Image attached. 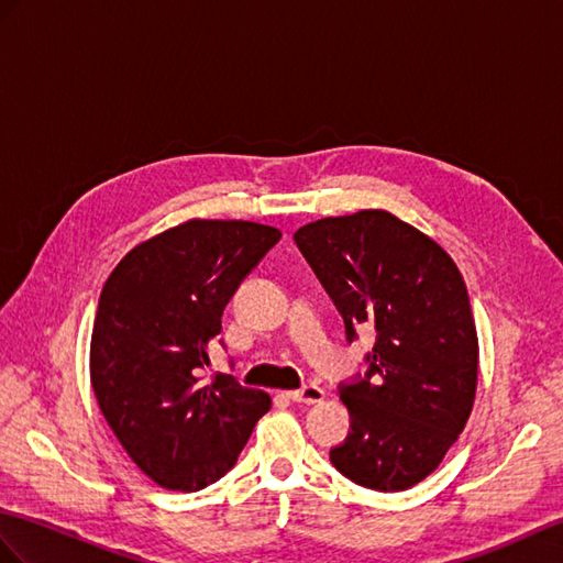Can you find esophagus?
<instances>
[{"instance_id": "1", "label": "esophagus", "mask_w": 563, "mask_h": 563, "mask_svg": "<svg viewBox=\"0 0 563 563\" xmlns=\"http://www.w3.org/2000/svg\"><path fill=\"white\" fill-rule=\"evenodd\" d=\"M289 399L296 404H320L324 399V389L314 387V385H306L303 389L289 391Z\"/></svg>"}]
</instances>
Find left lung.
<instances>
[{
  "label": "left lung",
  "instance_id": "8db88e82",
  "mask_svg": "<svg viewBox=\"0 0 563 563\" xmlns=\"http://www.w3.org/2000/svg\"><path fill=\"white\" fill-rule=\"evenodd\" d=\"M294 241L346 324L375 329L365 377L341 382L351 416L329 451L355 485L401 492L442 463L473 410L477 332L454 260L385 210L324 217Z\"/></svg>",
  "mask_w": 563,
  "mask_h": 563
}]
</instances>
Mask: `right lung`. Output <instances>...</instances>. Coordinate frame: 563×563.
<instances>
[{"label":"right lung","mask_w":563,"mask_h":563,"mask_svg":"<svg viewBox=\"0 0 563 563\" xmlns=\"http://www.w3.org/2000/svg\"><path fill=\"white\" fill-rule=\"evenodd\" d=\"M282 231L190 219L135 245L102 286L90 382L133 463L159 487L198 492L234 468L272 399L234 375L205 382L222 312Z\"/></svg>","instance_id":"1"}]
</instances>
